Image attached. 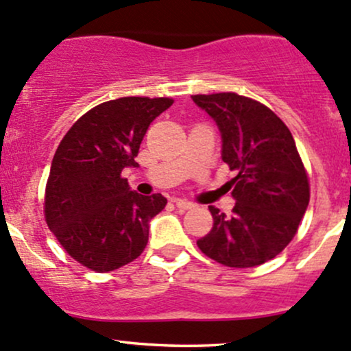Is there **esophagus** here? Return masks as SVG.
I'll list each match as a JSON object with an SVG mask.
<instances>
[{
  "instance_id": "esophagus-1",
  "label": "esophagus",
  "mask_w": 351,
  "mask_h": 351,
  "mask_svg": "<svg viewBox=\"0 0 351 351\" xmlns=\"http://www.w3.org/2000/svg\"><path fill=\"white\" fill-rule=\"evenodd\" d=\"M173 204L178 206L180 210H190V208H193V206H195L193 204H191V202L182 200V198H173Z\"/></svg>"
}]
</instances>
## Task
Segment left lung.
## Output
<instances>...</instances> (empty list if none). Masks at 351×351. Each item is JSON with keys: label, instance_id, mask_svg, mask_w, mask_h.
Segmentation results:
<instances>
[{"label": "left lung", "instance_id": "1", "mask_svg": "<svg viewBox=\"0 0 351 351\" xmlns=\"http://www.w3.org/2000/svg\"><path fill=\"white\" fill-rule=\"evenodd\" d=\"M222 136V160L237 176L228 182L230 215L208 206L210 234L202 252L228 267H254L274 259L293 241L309 204V183L286 124L261 102L234 92L191 95Z\"/></svg>", "mask_w": 351, "mask_h": 351}]
</instances>
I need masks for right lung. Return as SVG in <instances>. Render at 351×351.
Segmentation results:
<instances>
[{
    "label": "right lung",
    "instance_id": "right-lung-1",
    "mask_svg": "<svg viewBox=\"0 0 351 351\" xmlns=\"http://www.w3.org/2000/svg\"><path fill=\"white\" fill-rule=\"evenodd\" d=\"M168 97H121L84 114L58 145L45 190V219L69 256L97 272L141 256L149 222L165 208L161 193L143 197L121 178L138 166L149 124Z\"/></svg>",
    "mask_w": 351,
    "mask_h": 351
}]
</instances>
